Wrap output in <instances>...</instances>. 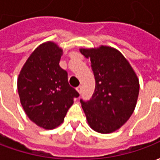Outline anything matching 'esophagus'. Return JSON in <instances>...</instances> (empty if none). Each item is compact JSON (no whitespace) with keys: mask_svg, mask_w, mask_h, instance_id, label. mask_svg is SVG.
<instances>
[{"mask_svg":"<svg viewBox=\"0 0 160 160\" xmlns=\"http://www.w3.org/2000/svg\"><path fill=\"white\" fill-rule=\"evenodd\" d=\"M76 90H77V92H79V93H80V94L81 93V91H82V87H81V86H79V87H77Z\"/></svg>","mask_w":160,"mask_h":160,"instance_id":"34e87169","label":"esophagus"}]
</instances>
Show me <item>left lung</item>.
Segmentation results:
<instances>
[{
  "instance_id": "1",
  "label": "left lung",
  "mask_w": 160,
  "mask_h": 160,
  "mask_svg": "<svg viewBox=\"0 0 160 160\" xmlns=\"http://www.w3.org/2000/svg\"><path fill=\"white\" fill-rule=\"evenodd\" d=\"M91 60L95 91L88 101L80 99L90 127L101 134L118 130L133 114L140 84L134 69L118 49L101 45L80 49Z\"/></svg>"
}]
</instances>
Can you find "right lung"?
<instances>
[{
  "label": "right lung",
  "mask_w": 160,
  "mask_h": 160,
  "mask_svg": "<svg viewBox=\"0 0 160 160\" xmlns=\"http://www.w3.org/2000/svg\"><path fill=\"white\" fill-rule=\"evenodd\" d=\"M62 49L54 42L40 44L29 56L18 77V92L24 111L31 121L45 129L62 123L78 98L59 65Z\"/></svg>",
  "instance_id": "obj_1"
}]
</instances>
